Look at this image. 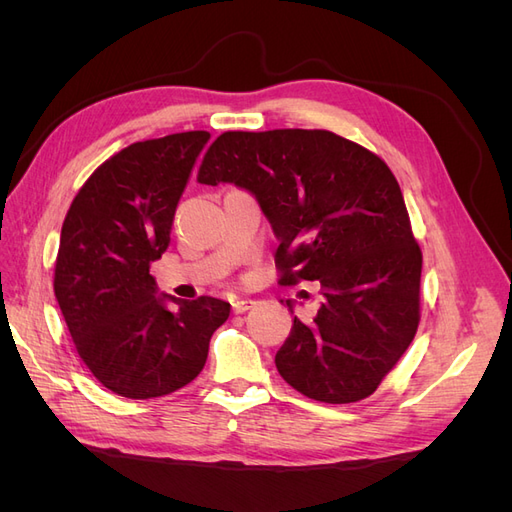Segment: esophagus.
<instances>
[{
    "instance_id": "34e87169",
    "label": "esophagus",
    "mask_w": 512,
    "mask_h": 512,
    "mask_svg": "<svg viewBox=\"0 0 512 512\" xmlns=\"http://www.w3.org/2000/svg\"><path fill=\"white\" fill-rule=\"evenodd\" d=\"M252 305H254L252 299H239V301L232 303V312H235V314H243V312H247V309H250Z\"/></svg>"
}]
</instances>
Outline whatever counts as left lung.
I'll return each mask as SVG.
<instances>
[{
    "instance_id": "1",
    "label": "left lung",
    "mask_w": 512,
    "mask_h": 512,
    "mask_svg": "<svg viewBox=\"0 0 512 512\" xmlns=\"http://www.w3.org/2000/svg\"><path fill=\"white\" fill-rule=\"evenodd\" d=\"M198 183L252 192L280 239V284H320L318 314L294 316L275 354L280 376L324 404L374 393L421 320L423 254L391 168L329 130L224 132Z\"/></svg>"
}]
</instances>
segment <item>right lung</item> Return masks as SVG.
Instances as JSON below:
<instances>
[{"label": "right lung", "instance_id": "right-lung-1", "mask_svg": "<svg viewBox=\"0 0 512 512\" xmlns=\"http://www.w3.org/2000/svg\"><path fill=\"white\" fill-rule=\"evenodd\" d=\"M209 136L179 132L121 149L83 183L61 226L59 309L87 369L121 397H162L190 384L230 314V303L213 297H158L149 273ZM166 298L178 307L168 310Z\"/></svg>", "mask_w": 512, "mask_h": 512}]
</instances>
